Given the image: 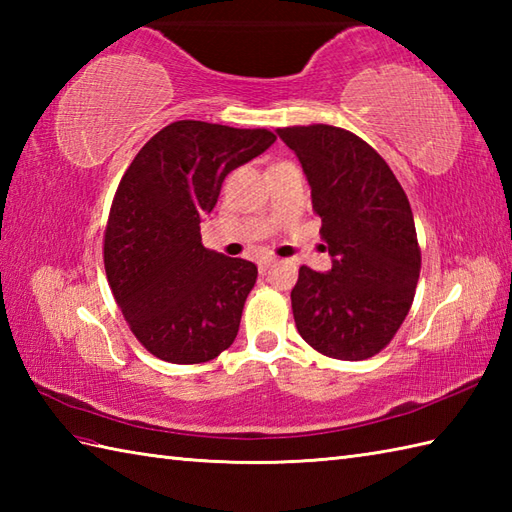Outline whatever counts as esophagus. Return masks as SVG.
I'll list each match as a JSON object with an SVG mask.
<instances>
[{
	"label": "esophagus",
	"mask_w": 512,
	"mask_h": 512,
	"mask_svg": "<svg viewBox=\"0 0 512 512\" xmlns=\"http://www.w3.org/2000/svg\"><path fill=\"white\" fill-rule=\"evenodd\" d=\"M270 264H275V257H270V255H264V257H259V262H257V266H259V270H266Z\"/></svg>",
	"instance_id": "34e87169"
}]
</instances>
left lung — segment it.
<instances>
[{"mask_svg":"<svg viewBox=\"0 0 512 512\" xmlns=\"http://www.w3.org/2000/svg\"><path fill=\"white\" fill-rule=\"evenodd\" d=\"M321 217L328 273L299 268L292 314L301 339L339 361H365L394 339L420 277L416 224L405 191L363 138L341 127H281Z\"/></svg>","mask_w":512,"mask_h":512,"instance_id":"8db88e82","label":"left lung"}]
</instances>
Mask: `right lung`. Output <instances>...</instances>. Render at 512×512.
I'll return each instance as SVG.
<instances>
[{"mask_svg":"<svg viewBox=\"0 0 512 512\" xmlns=\"http://www.w3.org/2000/svg\"><path fill=\"white\" fill-rule=\"evenodd\" d=\"M275 143L268 129L176 121L138 151L105 231L114 299L147 352L176 365L231 347L257 266L202 246L224 178Z\"/></svg>","mask_w":512,"mask_h":512,"instance_id":"add662e5","label":"right lung"}]
</instances>
